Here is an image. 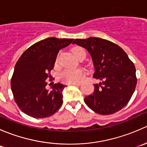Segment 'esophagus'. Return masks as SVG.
Segmentation results:
<instances>
[{"instance_id": "obj_1", "label": "esophagus", "mask_w": 147, "mask_h": 147, "mask_svg": "<svg viewBox=\"0 0 147 147\" xmlns=\"http://www.w3.org/2000/svg\"><path fill=\"white\" fill-rule=\"evenodd\" d=\"M72 85H75V86H80V83H75V84H71Z\"/></svg>"}]
</instances>
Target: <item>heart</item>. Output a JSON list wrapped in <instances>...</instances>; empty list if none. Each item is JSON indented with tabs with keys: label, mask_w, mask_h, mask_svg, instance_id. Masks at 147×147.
Listing matches in <instances>:
<instances>
[{
	"label": "heart",
	"mask_w": 147,
	"mask_h": 147,
	"mask_svg": "<svg viewBox=\"0 0 147 147\" xmlns=\"http://www.w3.org/2000/svg\"><path fill=\"white\" fill-rule=\"evenodd\" d=\"M74 55L79 59L82 55H86L85 50L81 47H75L72 50ZM84 73L82 69H65L60 74V80L66 84H75L82 82Z\"/></svg>",
	"instance_id": "heart-1"
}]
</instances>
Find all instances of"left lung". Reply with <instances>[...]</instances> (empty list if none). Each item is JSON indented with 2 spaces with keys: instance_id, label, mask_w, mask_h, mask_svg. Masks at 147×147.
Masks as SVG:
<instances>
[{
  "instance_id": "1",
  "label": "left lung",
  "mask_w": 147,
  "mask_h": 147,
  "mask_svg": "<svg viewBox=\"0 0 147 147\" xmlns=\"http://www.w3.org/2000/svg\"><path fill=\"white\" fill-rule=\"evenodd\" d=\"M90 53L94 64L93 77L101 82L84 97L86 105L102 115L118 112L129 102L137 79L134 63L117 44L100 38L75 39L72 42Z\"/></svg>"
}]
</instances>
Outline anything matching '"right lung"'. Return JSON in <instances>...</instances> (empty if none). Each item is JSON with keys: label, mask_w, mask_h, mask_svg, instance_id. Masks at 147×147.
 Listing matches in <instances>:
<instances>
[{"label": "right lung", "mask_w": 147, "mask_h": 147, "mask_svg": "<svg viewBox=\"0 0 147 147\" xmlns=\"http://www.w3.org/2000/svg\"><path fill=\"white\" fill-rule=\"evenodd\" d=\"M73 39L49 38L28 48L15 65L11 90L22 112L34 118L52 116L63 105V91L66 86L56 83L52 90L46 89V80L51 78L60 50L72 43Z\"/></svg>", "instance_id": "1"}]
</instances>
